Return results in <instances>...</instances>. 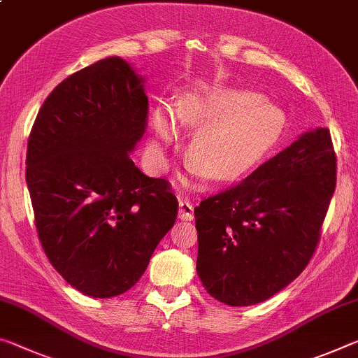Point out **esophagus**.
<instances>
[{
	"label": "esophagus",
	"instance_id": "obj_1",
	"mask_svg": "<svg viewBox=\"0 0 358 358\" xmlns=\"http://www.w3.org/2000/svg\"><path fill=\"white\" fill-rule=\"evenodd\" d=\"M178 217L181 220H192L194 218V207L188 199H181L178 203Z\"/></svg>",
	"mask_w": 358,
	"mask_h": 358
}]
</instances>
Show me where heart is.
Listing matches in <instances>:
<instances>
[{"label":"heart","mask_w":358,"mask_h":358,"mask_svg":"<svg viewBox=\"0 0 358 358\" xmlns=\"http://www.w3.org/2000/svg\"><path fill=\"white\" fill-rule=\"evenodd\" d=\"M183 124H207L194 135L188 159L203 175L224 178L253 166L268 152L285 129L279 108L264 103L258 94L221 89L207 99H189L175 106ZM157 138L169 143L177 129L164 113L152 117Z\"/></svg>","instance_id":"1"}]
</instances>
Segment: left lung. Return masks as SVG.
<instances>
[{"label":"left lung","mask_w":358,"mask_h":358,"mask_svg":"<svg viewBox=\"0 0 358 358\" xmlns=\"http://www.w3.org/2000/svg\"><path fill=\"white\" fill-rule=\"evenodd\" d=\"M336 188L330 130L306 132L194 208L197 274L228 306L263 303L293 282L320 241Z\"/></svg>","instance_id":"1"}]
</instances>
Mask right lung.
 <instances>
[{"label": "right lung", "instance_id": "right-lung-1", "mask_svg": "<svg viewBox=\"0 0 358 358\" xmlns=\"http://www.w3.org/2000/svg\"><path fill=\"white\" fill-rule=\"evenodd\" d=\"M146 126L143 79L108 57L49 94L28 137L39 242L54 269L87 296L130 290L177 220L169 181L146 177L129 156Z\"/></svg>", "mask_w": 358, "mask_h": 358}]
</instances>
